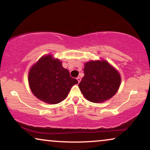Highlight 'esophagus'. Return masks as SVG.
<instances>
[{
  "mask_svg": "<svg viewBox=\"0 0 150 150\" xmlns=\"http://www.w3.org/2000/svg\"><path fill=\"white\" fill-rule=\"evenodd\" d=\"M77 81H78V82H79V83L80 81H81V77H77Z\"/></svg>",
  "mask_w": 150,
  "mask_h": 150,
  "instance_id": "obj_1",
  "label": "esophagus"
}]
</instances>
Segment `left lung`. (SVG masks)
<instances>
[{"label": "left lung", "instance_id": "left-lung-1", "mask_svg": "<svg viewBox=\"0 0 150 150\" xmlns=\"http://www.w3.org/2000/svg\"><path fill=\"white\" fill-rule=\"evenodd\" d=\"M83 73L79 88L90 102L102 103L108 100L120 87L121 77L119 73L105 60L86 62Z\"/></svg>", "mask_w": 150, "mask_h": 150}]
</instances>
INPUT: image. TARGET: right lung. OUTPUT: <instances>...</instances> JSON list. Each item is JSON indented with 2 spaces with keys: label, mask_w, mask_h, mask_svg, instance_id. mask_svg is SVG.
<instances>
[{
  "label": "right lung",
  "mask_w": 150,
  "mask_h": 150,
  "mask_svg": "<svg viewBox=\"0 0 150 150\" xmlns=\"http://www.w3.org/2000/svg\"><path fill=\"white\" fill-rule=\"evenodd\" d=\"M28 83L31 91L39 100L57 104L66 98L72 86L78 81L71 77L58 59L47 55L30 69Z\"/></svg>",
  "instance_id": "1"
}]
</instances>
